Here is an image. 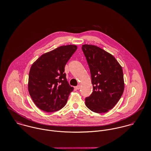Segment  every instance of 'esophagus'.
Returning <instances> with one entry per match:
<instances>
[{
	"label": "esophagus",
	"mask_w": 151,
	"mask_h": 151,
	"mask_svg": "<svg viewBox=\"0 0 151 151\" xmlns=\"http://www.w3.org/2000/svg\"><path fill=\"white\" fill-rule=\"evenodd\" d=\"M81 88V86L80 85H78L77 86H75V89H80Z\"/></svg>",
	"instance_id": "obj_1"
}]
</instances>
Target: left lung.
<instances>
[{
	"label": "left lung",
	"instance_id": "1",
	"mask_svg": "<svg viewBox=\"0 0 151 151\" xmlns=\"http://www.w3.org/2000/svg\"><path fill=\"white\" fill-rule=\"evenodd\" d=\"M82 50L89 65L93 92L86 98L91 111L106 113L118 102L124 89L122 66L115 58L104 49L92 45H83Z\"/></svg>",
	"mask_w": 151,
	"mask_h": 151
}]
</instances>
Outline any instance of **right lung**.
Listing matches in <instances>:
<instances>
[{
	"mask_svg": "<svg viewBox=\"0 0 151 151\" xmlns=\"http://www.w3.org/2000/svg\"><path fill=\"white\" fill-rule=\"evenodd\" d=\"M77 49L62 46L41 55L31 67L28 88L35 105L46 112H54L66 104L74 89L67 81L65 65Z\"/></svg>",
	"mask_w": 151,
	"mask_h": 151,
	"instance_id": "add662e5",
	"label": "right lung"
}]
</instances>
